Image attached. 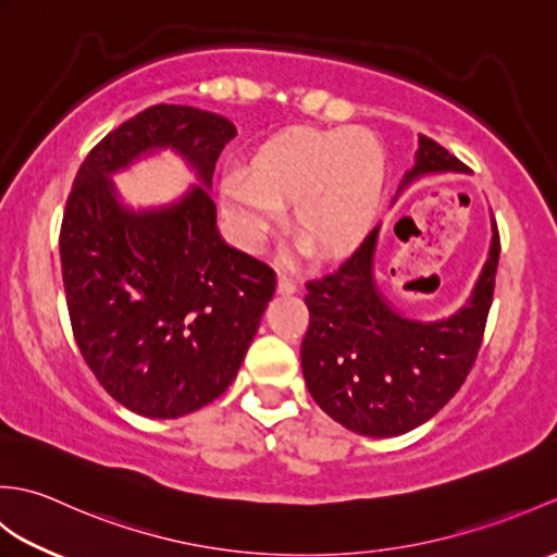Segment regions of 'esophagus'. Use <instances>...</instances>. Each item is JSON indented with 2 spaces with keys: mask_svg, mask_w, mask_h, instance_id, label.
Listing matches in <instances>:
<instances>
[{
  "mask_svg": "<svg viewBox=\"0 0 557 557\" xmlns=\"http://www.w3.org/2000/svg\"><path fill=\"white\" fill-rule=\"evenodd\" d=\"M277 292H280V294H294V292H297V285H294V282H292L287 275H280V280H277Z\"/></svg>",
  "mask_w": 557,
  "mask_h": 557,
  "instance_id": "obj_1",
  "label": "esophagus"
}]
</instances>
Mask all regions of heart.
I'll list each match as a JSON object with an SVG mask.
<instances>
[{"instance_id":"heart-1","label":"heart","mask_w":557,"mask_h":557,"mask_svg":"<svg viewBox=\"0 0 557 557\" xmlns=\"http://www.w3.org/2000/svg\"><path fill=\"white\" fill-rule=\"evenodd\" d=\"M385 156L361 128H294L224 176L222 200L246 246H260L294 203V227L321 258L363 244L381 210Z\"/></svg>"}]
</instances>
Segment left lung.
<instances>
[{
	"label": "left lung",
	"mask_w": 557,
	"mask_h": 557,
	"mask_svg": "<svg viewBox=\"0 0 557 557\" xmlns=\"http://www.w3.org/2000/svg\"><path fill=\"white\" fill-rule=\"evenodd\" d=\"M437 172L469 168L433 138L419 136L417 162L397 194ZM377 236L381 227L335 272L306 282L311 318L301 369L311 397L330 419L359 435L393 437L433 419L467 381L491 311L500 236L493 220L488 260L469 301L429 323L399 313L377 287Z\"/></svg>",
	"instance_id": "obj_1"
}]
</instances>
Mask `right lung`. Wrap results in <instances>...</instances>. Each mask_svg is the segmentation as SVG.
<instances>
[{"label":"right lung","instance_id":"obj_1","mask_svg":"<svg viewBox=\"0 0 557 557\" xmlns=\"http://www.w3.org/2000/svg\"><path fill=\"white\" fill-rule=\"evenodd\" d=\"M230 120L186 104H152L83 160L59 232L76 345L108 393L148 419H180L232 385L275 272L224 244L210 198ZM174 149L199 180L170 207H124L109 176Z\"/></svg>","mask_w":557,"mask_h":557}]
</instances>
